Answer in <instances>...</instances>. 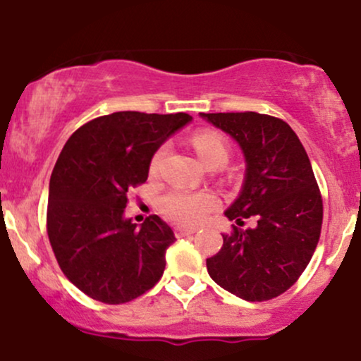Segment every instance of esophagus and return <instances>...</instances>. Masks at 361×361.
Listing matches in <instances>:
<instances>
[{"label":"esophagus","instance_id":"34e87169","mask_svg":"<svg viewBox=\"0 0 361 361\" xmlns=\"http://www.w3.org/2000/svg\"><path fill=\"white\" fill-rule=\"evenodd\" d=\"M195 228H183V226H178L176 230H175V235H176V238H183V236H190V235H193L195 233Z\"/></svg>","mask_w":361,"mask_h":361}]
</instances>
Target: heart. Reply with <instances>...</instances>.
<instances>
[{
	"instance_id": "1",
	"label": "heart",
	"mask_w": 361,
	"mask_h": 361,
	"mask_svg": "<svg viewBox=\"0 0 361 361\" xmlns=\"http://www.w3.org/2000/svg\"><path fill=\"white\" fill-rule=\"evenodd\" d=\"M193 147L208 168H220L230 158V147L226 140L216 131H198L193 138ZM166 145L159 147L152 158V171H157L166 154ZM161 209L170 220L178 225L193 226L207 220V216L218 207V198L212 191H193L186 188H171L161 196Z\"/></svg>"
}]
</instances>
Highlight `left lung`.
<instances>
[{
	"label": "left lung",
	"instance_id": "1",
	"mask_svg": "<svg viewBox=\"0 0 361 361\" xmlns=\"http://www.w3.org/2000/svg\"><path fill=\"white\" fill-rule=\"evenodd\" d=\"M243 149V188L225 214L233 231L207 258L209 276L246 302H267L293 286L322 233L323 202L312 163L288 123L262 113H202ZM246 217L257 225L241 231Z\"/></svg>",
	"mask_w": 361,
	"mask_h": 361
}]
</instances>
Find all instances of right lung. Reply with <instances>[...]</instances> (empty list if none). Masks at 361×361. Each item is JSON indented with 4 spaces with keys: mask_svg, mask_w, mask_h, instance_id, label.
<instances>
[{
    "mask_svg": "<svg viewBox=\"0 0 361 361\" xmlns=\"http://www.w3.org/2000/svg\"><path fill=\"white\" fill-rule=\"evenodd\" d=\"M188 121L186 113H111L78 128L59 153L49 180L48 238L61 271L90 298L131 302L163 276L173 230L157 214L136 228L123 213L157 149Z\"/></svg>",
    "mask_w": 361,
    "mask_h": 361,
    "instance_id": "right-lung-1",
    "label": "right lung"
}]
</instances>
